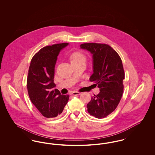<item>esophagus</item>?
<instances>
[{
	"mask_svg": "<svg viewBox=\"0 0 155 155\" xmlns=\"http://www.w3.org/2000/svg\"><path fill=\"white\" fill-rule=\"evenodd\" d=\"M81 94V93L77 92V91H74L71 93V95H74V96H77V95H80Z\"/></svg>",
	"mask_w": 155,
	"mask_h": 155,
	"instance_id": "1",
	"label": "esophagus"
}]
</instances>
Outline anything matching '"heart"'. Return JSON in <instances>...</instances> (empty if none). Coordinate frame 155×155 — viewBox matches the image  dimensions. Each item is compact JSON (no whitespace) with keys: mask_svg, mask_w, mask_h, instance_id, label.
Returning a JSON list of instances; mask_svg holds the SVG:
<instances>
[{"mask_svg":"<svg viewBox=\"0 0 155 155\" xmlns=\"http://www.w3.org/2000/svg\"><path fill=\"white\" fill-rule=\"evenodd\" d=\"M70 60L71 63L74 62H77L80 61H85V56L79 52H74L70 55Z\"/></svg>","mask_w":155,"mask_h":155,"instance_id":"1","label":"heart"}]
</instances>
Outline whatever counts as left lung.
<instances>
[{"instance_id":"8db88e82","label":"left lung","mask_w":155,"mask_h":155,"mask_svg":"<svg viewBox=\"0 0 155 155\" xmlns=\"http://www.w3.org/2000/svg\"><path fill=\"white\" fill-rule=\"evenodd\" d=\"M80 47L92 54L94 73L89 80L100 89L87 104L88 111L96 118H104L116 109L123 95L125 74L121 59L108 45L88 43Z\"/></svg>"}]
</instances>
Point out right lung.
<instances>
[{
  "label": "right lung",
  "instance_id": "obj_1",
  "mask_svg": "<svg viewBox=\"0 0 155 155\" xmlns=\"http://www.w3.org/2000/svg\"><path fill=\"white\" fill-rule=\"evenodd\" d=\"M68 43L47 46L41 49L31 61L27 87L30 100L46 118L61 114L68 102L69 95H61L54 88V67L59 53Z\"/></svg>",
  "mask_w": 155,
  "mask_h": 155
}]
</instances>
